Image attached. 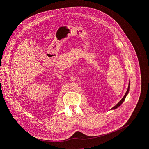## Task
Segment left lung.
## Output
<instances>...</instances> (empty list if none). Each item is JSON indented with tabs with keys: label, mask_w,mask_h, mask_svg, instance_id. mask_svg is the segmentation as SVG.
Listing matches in <instances>:
<instances>
[{
	"label": "left lung",
	"mask_w": 149,
	"mask_h": 149,
	"mask_svg": "<svg viewBox=\"0 0 149 149\" xmlns=\"http://www.w3.org/2000/svg\"><path fill=\"white\" fill-rule=\"evenodd\" d=\"M129 89H130V81H129V84H128V86L127 90V92L126 93H125V95L123 96V97L122 98V99L120 100V101L115 106H114L113 108H112L110 110H113V109H116V108H117L118 107H119L120 106V105L122 104V103L124 102V100H125V99L126 98V96L127 95L128 93L129 92Z\"/></svg>",
	"instance_id": "obj_1"
}]
</instances>
